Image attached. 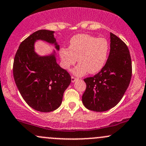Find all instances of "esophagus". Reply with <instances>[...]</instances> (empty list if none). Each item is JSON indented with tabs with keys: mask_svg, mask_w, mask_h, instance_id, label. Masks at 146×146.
Masks as SVG:
<instances>
[{
	"mask_svg": "<svg viewBox=\"0 0 146 146\" xmlns=\"http://www.w3.org/2000/svg\"><path fill=\"white\" fill-rule=\"evenodd\" d=\"M77 80H78V79H77L76 78H75V77H73V76L71 77V82H75Z\"/></svg>",
	"mask_w": 146,
	"mask_h": 146,
	"instance_id": "1",
	"label": "esophagus"
}]
</instances>
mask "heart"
Instances as JSON below:
<instances>
[{"label": "heart", "mask_w": 146, "mask_h": 146, "mask_svg": "<svg viewBox=\"0 0 146 146\" xmlns=\"http://www.w3.org/2000/svg\"><path fill=\"white\" fill-rule=\"evenodd\" d=\"M109 51L110 44L106 38L78 34L72 37L68 48H60V57L62 65L66 70H69L78 59L79 64L73 73L76 76H82L87 72L95 74L101 71Z\"/></svg>", "instance_id": "heart-1"}]
</instances>
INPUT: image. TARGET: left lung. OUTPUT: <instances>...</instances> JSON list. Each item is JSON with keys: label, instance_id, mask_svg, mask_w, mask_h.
<instances>
[{"label": "left lung", "instance_id": "8db88e82", "mask_svg": "<svg viewBox=\"0 0 146 146\" xmlns=\"http://www.w3.org/2000/svg\"><path fill=\"white\" fill-rule=\"evenodd\" d=\"M110 50L104 66L98 74L85 78L83 104L88 110L104 112L115 106L129 86L132 62L126 44L110 33Z\"/></svg>", "mask_w": 146, "mask_h": 146}]
</instances>
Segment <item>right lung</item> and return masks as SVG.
<instances>
[{"label": "right lung", "instance_id": "add662e5", "mask_svg": "<svg viewBox=\"0 0 146 146\" xmlns=\"http://www.w3.org/2000/svg\"><path fill=\"white\" fill-rule=\"evenodd\" d=\"M54 31L38 30L20 44L14 58L13 73L20 93L30 107L43 113L56 110L62 102L65 90L71 84V75L57 63L56 51L41 56L35 51V42L43 40L60 46Z\"/></svg>", "mask_w": 146, "mask_h": 146}]
</instances>
